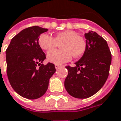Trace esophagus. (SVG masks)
<instances>
[{
  "instance_id": "1",
  "label": "esophagus",
  "mask_w": 121,
  "mask_h": 121,
  "mask_svg": "<svg viewBox=\"0 0 121 121\" xmlns=\"http://www.w3.org/2000/svg\"><path fill=\"white\" fill-rule=\"evenodd\" d=\"M55 66L56 70H58V69H59V68L60 67V65H55Z\"/></svg>"
}]
</instances>
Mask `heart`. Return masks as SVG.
Segmentation results:
<instances>
[{
  "mask_svg": "<svg viewBox=\"0 0 121 121\" xmlns=\"http://www.w3.org/2000/svg\"><path fill=\"white\" fill-rule=\"evenodd\" d=\"M38 44L43 50H50L60 44L61 50H51L47 54L48 60L55 65L70 61L72 56L73 58L80 57L86 48L85 39L70 30L59 32L53 38L45 33L41 34L38 38Z\"/></svg>",
  "mask_w": 121,
  "mask_h": 121,
  "instance_id": "obj_1",
  "label": "heart"
}]
</instances>
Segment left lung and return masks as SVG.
<instances>
[{"label": "left lung", "instance_id": "left-lung-1", "mask_svg": "<svg viewBox=\"0 0 121 121\" xmlns=\"http://www.w3.org/2000/svg\"><path fill=\"white\" fill-rule=\"evenodd\" d=\"M86 48L83 55L75 63L67 66L68 73L65 86L68 94L77 98H87L96 94L108 78L111 53L108 43L95 32L85 34Z\"/></svg>", "mask_w": 121, "mask_h": 121}]
</instances>
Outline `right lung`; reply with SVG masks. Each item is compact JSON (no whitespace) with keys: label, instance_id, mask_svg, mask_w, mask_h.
Returning <instances> with one entry per match:
<instances>
[{"label":"right lung","instance_id":"1","mask_svg":"<svg viewBox=\"0 0 121 121\" xmlns=\"http://www.w3.org/2000/svg\"><path fill=\"white\" fill-rule=\"evenodd\" d=\"M48 30L38 26L23 29L12 39L6 51L11 86L20 96L30 100L45 94L49 79L56 71L53 63L41 64L46 56L38 44V38Z\"/></svg>","mask_w":121,"mask_h":121}]
</instances>
